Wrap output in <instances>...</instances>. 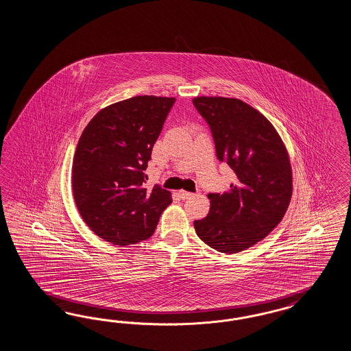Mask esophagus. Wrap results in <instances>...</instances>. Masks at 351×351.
<instances>
[{"label": "esophagus", "mask_w": 351, "mask_h": 351, "mask_svg": "<svg viewBox=\"0 0 351 351\" xmlns=\"http://www.w3.org/2000/svg\"><path fill=\"white\" fill-rule=\"evenodd\" d=\"M191 195H193V193H191V191H179V197H180L181 199H188V198H191Z\"/></svg>", "instance_id": "obj_1"}]
</instances>
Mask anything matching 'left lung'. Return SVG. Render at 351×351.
<instances>
[{"label":"left lung","instance_id":"8db88e82","mask_svg":"<svg viewBox=\"0 0 351 351\" xmlns=\"http://www.w3.org/2000/svg\"><path fill=\"white\" fill-rule=\"evenodd\" d=\"M193 104L211 130L216 156L238 181L223 194L210 193V213L195 233L223 254H237L270 233L287 211L292 170L276 128L239 99L198 96Z\"/></svg>","mask_w":351,"mask_h":351}]
</instances>
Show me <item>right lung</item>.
Here are the masks:
<instances>
[{"instance_id":"1","label":"right lung","mask_w":351,"mask_h":351,"mask_svg":"<svg viewBox=\"0 0 351 351\" xmlns=\"http://www.w3.org/2000/svg\"><path fill=\"white\" fill-rule=\"evenodd\" d=\"M175 100L143 95L106 106L78 140L72 169L75 204L87 226L113 245L148 239L172 202L160 185L144 188V171Z\"/></svg>"}]
</instances>
